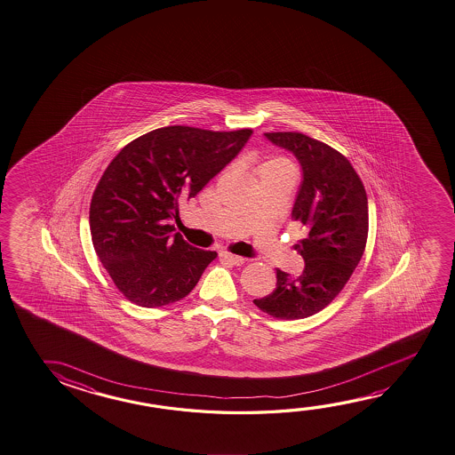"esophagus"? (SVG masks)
I'll list each match as a JSON object with an SVG mask.
<instances>
[{"mask_svg": "<svg viewBox=\"0 0 455 455\" xmlns=\"http://www.w3.org/2000/svg\"><path fill=\"white\" fill-rule=\"evenodd\" d=\"M220 257L224 259V260L230 261L231 265H236V267H241V265H244L246 263V259H243V257H238V255H235V253L230 252H220Z\"/></svg>", "mask_w": 455, "mask_h": 455, "instance_id": "esophagus-1", "label": "esophagus"}]
</instances>
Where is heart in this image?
Here are the masks:
<instances>
[{"mask_svg":"<svg viewBox=\"0 0 455 455\" xmlns=\"http://www.w3.org/2000/svg\"><path fill=\"white\" fill-rule=\"evenodd\" d=\"M283 170H291V164L289 160L283 158V156L268 158V160H265V162L260 164V168H259L260 176L269 174V172H283Z\"/></svg>","mask_w":455,"mask_h":455,"instance_id":"b5f03b06","label":"heart"}]
</instances>
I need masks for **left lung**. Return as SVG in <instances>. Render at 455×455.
Instances as JSON below:
<instances>
[{"label": "left lung", "instance_id": "8db88e82", "mask_svg": "<svg viewBox=\"0 0 455 455\" xmlns=\"http://www.w3.org/2000/svg\"><path fill=\"white\" fill-rule=\"evenodd\" d=\"M299 160L303 182L291 217L305 227L297 251L305 260L299 275L277 269L275 291L253 305L281 321L322 311L349 281L365 251L368 198L349 160L303 133H265Z\"/></svg>", "mask_w": 455, "mask_h": 455}]
</instances>
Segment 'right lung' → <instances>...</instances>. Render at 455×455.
Wrapping results in <instances>:
<instances>
[{
    "instance_id": "obj_1",
    "label": "right lung",
    "mask_w": 455,
    "mask_h": 455,
    "mask_svg": "<svg viewBox=\"0 0 455 455\" xmlns=\"http://www.w3.org/2000/svg\"><path fill=\"white\" fill-rule=\"evenodd\" d=\"M252 130L164 127L127 144L90 203L98 259L125 299L142 307L187 297L217 252L190 246L170 220L246 146Z\"/></svg>"
}]
</instances>
